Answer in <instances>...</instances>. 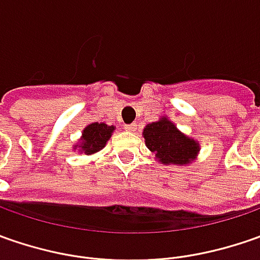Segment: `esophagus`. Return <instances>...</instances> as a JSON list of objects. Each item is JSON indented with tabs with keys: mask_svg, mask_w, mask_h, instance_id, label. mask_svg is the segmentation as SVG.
<instances>
[{
	"mask_svg": "<svg viewBox=\"0 0 260 260\" xmlns=\"http://www.w3.org/2000/svg\"><path fill=\"white\" fill-rule=\"evenodd\" d=\"M124 128H125V130H128V132H136V128H137V124H136V123H133V124H127Z\"/></svg>",
	"mask_w": 260,
	"mask_h": 260,
	"instance_id": "34e87169",
	"label": "esophagus"
}]
</instances>
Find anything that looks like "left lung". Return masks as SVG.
Returning a JSON list of instances; mask_svg holds the SVG:
<instances>
[{
    "mask_svg": "<svg viewBox=\"0 0 260 260\" xmlns=\"http://www.w3.org/2000/svg\"><path fill=\"white\" fill-rule=\"evenodd\" d=\"M143 137L146 147L162 165H189L197 159L201 149L198 140L182 133L166 115L146 124Z\"/></svg>",
    "mask_w": 260,
    "mask_h": 260,
    "instance_id": "left-lung-1",
    "label": "left lung"
}]
</instances>
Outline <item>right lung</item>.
<instances>
[{
    "mask_svg": "<svg viewBox=\"0 0 260 260\" xmlns=\"http://www.w3.org/2000/svg\"><path fill=\"white\" fill-rule=\"evenodd\" d=\"M115 130V125H108L105 123H91L82 130V136L79 137V142L74 145V150L79 152L81 155H94L96 152L103 150L113 136Z\"/></svg>",
    "mask_w": 260,
    "mask_h": 260,
    "instance_id": "right-lung-1",
    "label": "right lung"
}]
</instances>
